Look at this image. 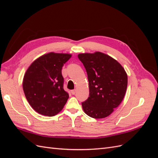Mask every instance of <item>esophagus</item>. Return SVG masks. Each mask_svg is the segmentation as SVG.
<instances>
[{
  "label": "esophagus",
  "instance_id": "34e87169",
  "mask_svg": "<svg viewBox=\"0 0 158 158\" xmlns=\"http://www.w3.org/2000/svg\"><path fill=\"white\" fill-rule=\"evenodd\" d=\"M72 94H73V95H74L76 93V89H73V90H72Z\"/></svg>",
  "mask_w": 158,
  "mask_h": 158
}]
</instances>
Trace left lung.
Here are the masks:
<instances>
[{"label":"left lung","instance_id":"obj_1","mask_svg":"<svg viewBox=\"0 0 158 158\" xmlns=\"http://www.w3.org/2000/svg\"><path fill=\"white\" fill-rule=\"evenodd\" d=\"M79 59L86 70L89 97L82 103L90 117L103 118L111 114L125 97L128 77L118 62L103 52L80 53Z\"/></svg>","mask_w":158,"mask_h":158}]
</instances>
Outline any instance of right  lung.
Returning a JSON list of instances; mask_svg holds the SVG:
<instances>
[{
  "label": "right lung",
  "mask_w": 158,
  "mask_h": 158,
  "mask_svg": "<svg viewBox=\"0 0 158 158\" xmlns=\"http://www.w3.org/2000/svg\"><path fill=\"white\" fill-rule=\"evenodd\" d=\"M71 56L70 53L48 52L27 68L23 89L28 103L38 113L52 117L63 109L69 95L63 89L61 70Z\"/></svg>",
  "instance_id": "add662e5"
}]
</instances>
